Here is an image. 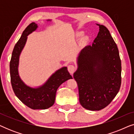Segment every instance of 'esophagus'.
Segmentation results:
<instances>
[{
    "label": "esophagus",
    "mask_w": 134,
    "mask_h": 134,
    "mask_svg": "<svg viewBox=\"0 0 134 134\" xmlns=\"http://www.w3.org/2000/svg\"><path fill=\"white\" fill-rule=\"evenodd\" d=\"M68 71L72 75V74L75 71V66L74 65H69L68 66Z\"/></svg>",
    "instance_id": "34e87169"
}]
</instances>
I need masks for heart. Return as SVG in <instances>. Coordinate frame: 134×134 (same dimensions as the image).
<instances>
[{
	"label": "heart",
	"mask_w": 134,
	"mask_h": 134,
	"mask_svg": "<svg viewBox=\"0 0 134 134\" xmlns=\"http://www.w3.org/2000/svg\"><path fill=\"white\" fill-rule=\"evenodd\" d=\"M78 35H79V36H82V35H83V32H79V33H78Z\"/></svg>",
	"instance_id": "b5f03b06"
}]
</instances>
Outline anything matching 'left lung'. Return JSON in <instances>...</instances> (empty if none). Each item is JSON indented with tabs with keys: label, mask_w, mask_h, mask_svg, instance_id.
<instances>
[{
	"label": "left lung",
	"mask_w": 134,
	"mask_h": 134,
	"mask_svg": "<svg viewBox=\"0 0 134 134\" xmlns=\"http://www.w3.org/2000/svg\"><path fill=\"white\" fill-rule=\"evenodd\" d=\"M99 32L92 45L82 49L77 57V82L80 104L89 110L109 105L120 90L121 62L118 47L109 30L96 24Z\"/></svg>",
	"instance_id": "1"
}]
</instances>
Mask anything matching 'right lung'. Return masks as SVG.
Listing matches in <instances>:
<instances>
[{"mask_svg": "<svg viewBox=\"0 0 134 134\" xmlns=\"http://www.w3.org/2000/svg\"><path fill=\"white\" fill-rule=\"evenodd\" d=\"M51 21V19H47V22ZM38 28L37 24L32 23L23 32L13 51L10 63V72L13 90L17 98L30 109L44 110L54 105L58 87L72 77L68 71L67 67L63 66L53 73L43 85L38 87H31L22 80L18 70L20 55L26 44L27 36Z\"/></svg>", "mask_w": 134, "mask_h": 134, "instance_id": "add662e5", "label": "right lung"}]
</instances>
